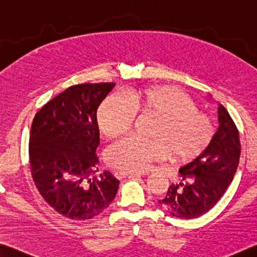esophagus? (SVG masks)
Instances as JSON below:
<instances>
[{
  "mask_svg": "<svg viewBox=\"0 0 257 257\" xmlns=\"http://www.w3.org/2000/svg\"><path fill=\"white\" fill-rule=\"evenodd\" d=\"M115 176L122 178V177H128V178H134L137 176H141L140 173H135V172H116Z\"/></svg>",
  "mask_w": 257,
  "mask_h": 257,
  "instance_id": "1",
  "label": "esophagus"
}]
</instances>
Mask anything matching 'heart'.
Here are the masks:
<instances>
[{"mask_svg": "<svg viewBox=\"0 0 257 257\" xmlns=\"http://www.w3.org/2000/svg\"><path fill=\"white\" fill-rule=\"evenodd\" d=\"M136 113L154 116V141L124 137L109 145L107 164L125 172H144L172 154L174 161L185 164L200 157L215 137V124L208 114L199 112L195 101L174 87L148 88L141 91L112 92L97 109L100 132L115 137L132 128Z\"/></svg>", "mask_w": 257, "mask_h": 257, "instance_id": "obj_1", "label": "heart"}]
</instances>
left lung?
Wrapping results in <instances>:
<instances>
[{
  "mask_svg": "<svg viewBox=\"0 0 257 257\" xmlns=\"http://www.w3.org/2000/svg\"><path fill=\"white\" fill-rule=\"evenodd\" d=\"M218 121L209 148L180 169L185 183L172 184L159 200L175 217L195 218L206 214L221 199L237 172L241 151L239 132L223 105L218 106Z\"/></svg>",
  "mask_w": 257,
  "mask_h": 257,
  "instance_id": "left-lung-1",
  "label": "left lung"
}]
</instances>
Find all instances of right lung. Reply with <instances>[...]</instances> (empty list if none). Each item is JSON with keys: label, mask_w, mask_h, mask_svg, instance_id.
<instances>
[{"label": "right lung", "mask_w": 257, "mask_h": 257, "mask_svg": "<svg viewBox=\"0 0 257 257\" xmlns=\"http://www.w3.org/2000/svg\"><path fill=\"white\" fill-rule=\"evenodd\" d=\"M113 82L71 85L35 114L30 134L32 178L49 206L64 217L85 221L106 209L119 181L98 170L97 108Z\"/></svg>", "instance_id": "right-lung-1"}]
</instances>
